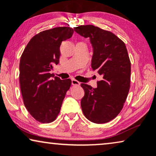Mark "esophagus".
I'll list each match as a JSON object with an SVG mask.
<instances>
[{
	"instance_id": "1",
	"label": "esophagus",
	"mask_w": 156,
	"mask_h": 156,
	"mask_svg": "<svg viewBox=\"0 0 156 156\" xmlns=\"http://www.w3.org/2000/svg\"><path fill=\"white\" fill-rule=\"evenodd\" d=\"M72 84L74 85V86H80V82L75 80H72Z\"/></svg>"
}]
</instances>
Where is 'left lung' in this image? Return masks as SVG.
I'll use <instances>...</instances> for the list:
<instances>
[{
    "instance_id": "8db88e82",
    "label": "left lung",
    "mask_w": 156,
    "mask_h": 156,
    "mask_svg": "<svg viewBox=\"0 0 156 156\" xmlns=\"http://www.w3.org/2000/svg\"><path fill=\"white\" fill-rule=\"evenodd\" d=\"M89 37L93 48L91 67L102 76L97 88L81 84L84 96L81 107L85 117L95 123H104L118 116L126 99L131 82V62L122 40L112 32L91 25L74 27Z\"/></svg>"
}]
</instances>
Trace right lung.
Returning <instances> with one entry per match:
<instances>
[{
    "label": "right lung",
    "mask_w": 156,
    "mask_h": 156,
    "mask_svg": "<svg viewBox=\"0 0 156 156\" xmlns=\"http://www.w3.org/2000/svg\"><path fill=\"white\" fill-rule=\"evenodd\" d=\"M73 29L58 27L35 35L25 47L20 61V90L30 114L41 123H51L58 116L70 79H54L50 72L59 62L62 42L69 39Z\"/></svg>",
    "instance_id": "1"
}]
</instances>
